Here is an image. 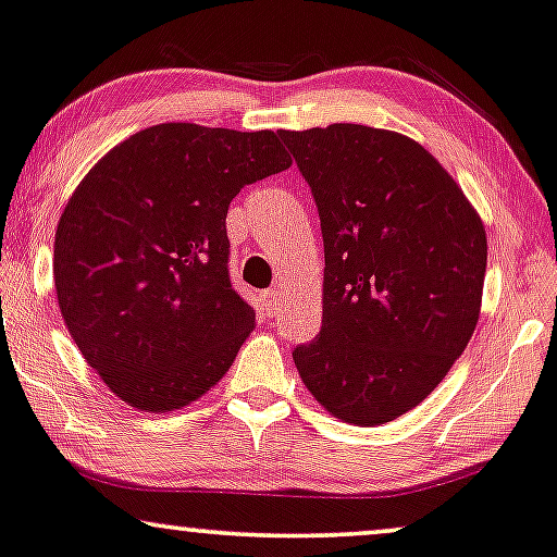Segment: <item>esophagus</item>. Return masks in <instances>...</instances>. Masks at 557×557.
<instances>
[{"label": "esophagus", "instance_id": "1", "mask_svg": "<svg viewBox=\"0 0 557 557\" xmlns=\"http://www.w3.org/2000/svg\"><path fill=\"white\" fill-rule=\"evenodd\" d=\"M259 302H262V311L267 315H274L280 311V302H283V290L280 287H270V290L259 295Z\"/></svg>", "mask_w": 557, "mask_h": 557}]
</instances>
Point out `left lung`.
<instances>
[{
  "label": "left lung",
  "instance_id": "left-lung-1",
  "mask_svg": "<svg viewBox=\"0 0 557 557\" xmlns=\"http://www.w3.org/2000/svg\"><path fill=\"white\" fill-rule=\"evenodd\" d=\"M323 234V321L293 351L331 417L380 426L417 408L473 336L488 242L478 210L413 138L370 125L280 131Z\"/></svg>",
  "mask_w": 557,
  "mask_h": 557
}]
</instances>
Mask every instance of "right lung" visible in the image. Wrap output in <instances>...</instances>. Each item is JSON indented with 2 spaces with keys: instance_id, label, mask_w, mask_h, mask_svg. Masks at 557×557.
Segmentation results:
<instances>
[{
  "instance_id": "obj_1",
  "label": "right lung",
  "mask_w": 557,
  "mask_h": 557,
  "mask_svg": "<svg viewBox=\"0 0 557 557\" xmlns=\"http://www.w3.org/2000/svg\"><path fill=\"white\" fill-rule=\"evenodd\" d=\"M290 164L274 131L161 123L79 182L55 228V295L117 398L166 413L226 375L255 331V308L228 280V206Z\"/></svg>"
}]
</instances>
